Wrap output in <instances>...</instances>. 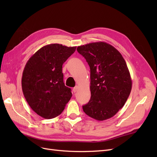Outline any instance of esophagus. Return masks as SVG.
<instances>
[{
    "label": "esophagus",
    "instance_id": "1",
    "mask_svg": "<svg viewBox=\"0 0 157 157\" xmlns=\"http://www.w3.org/2000/svg\"><path fill=\"white\" fill-rule=\"evenodd\" d=\"M78 86H76L75 87H74L73 88V92H77V91H78Z\"/></svg>",
    "mask_w": 157,
    "mask_h": 157
}]
</instances>
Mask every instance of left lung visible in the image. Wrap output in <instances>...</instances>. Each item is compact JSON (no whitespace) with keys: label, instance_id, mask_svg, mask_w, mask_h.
Segmentation results:
<instances>
[{"label":"left lung","instance_id":"1","mask_svg":"<svg viewBox=\"0 0 157 157\" xmlns=\"http://www.w3.org/2000/svg\"><path fill=\"white\" fill-rule=\"evenodd\" d=\"M77 50L90 69L91 98L83 111L97 121L109 119L124 106L131 92L132 82L126 61L115 47L105 42L79 46Z\"/></svg>","mask_w":157,"mask_h":157}]
</instances>
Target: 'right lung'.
Segmentation results:
<instances>
[{"mask_svg":"<svg viewBox=\"0 0 157 157\" xmlns=\"http://www.w3.org/2000/svg\"><path fill=\"white\" fill-rule=\"evenodd\" d=\"M76 48L48 44L27 61L21 78L23 93L33 111L42 118L59 115L72 96L71 88L63 82L62 65Z\"/></svg>","mask_w":157,"mask_h":157,"instance_id":"right-lung-1","label":"right lung"}]
</instances>
